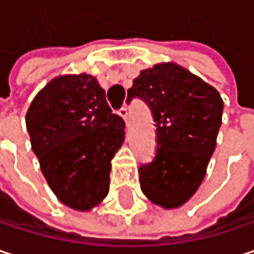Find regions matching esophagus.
I'll return each instance as SVG.
<instances>
[{
	"label": "esophagus",
	"instance_id": "34e87169",
	"mask_svg": "<svg viewBox=\"0 0 254 254\" xmlns=\"http://www.w3.org/2000/svg\"><path fill=\"white\" fill-rule=\"evenodd\" d=\"M118 115H119V116H121V118H122L125 122H127V110L125 109V107L119 109V110H118Z\"/></svg>",
	"mask_w": 254,
	"mask_h": 254
}]
</instances>
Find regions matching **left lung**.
<instances>
[{
  "instance_id": "1",
  "label": "left lung",
  "mask_w": 254,
  "mask_h": 254,
  "mask_svg": "<svg viewBox=\"0 0 254 254\" xmlns=\"http://www.w3.org/2000/svg\"><path fill=\"white\" fill-rule=\"evenodd\" d=\"M153 112L157 151L139 168L144 195L163 209L185 204L206 177L222 124L224 101L216 88L174 62L141 70L127 89Z\"/></svg>"
}]
</instances>
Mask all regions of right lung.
Wrapping results in <instances>:
<instances>
[{"mask_svg":"<svg viewBox=\"0 0 254 254\" xmlns=\"http://www.w3.org/2000/svg\"><path fill=\"white\" fill-rule=\"evenodd\" d=\"M26 127L42 175L63 204L91 210L106 198L125 122L112 113L97 77L79 73L50 80L32 100Z\"/></svg>","mask_w":254,"mask_h":254,"instance_id":"1","label":"right lung"}]
</instances>
